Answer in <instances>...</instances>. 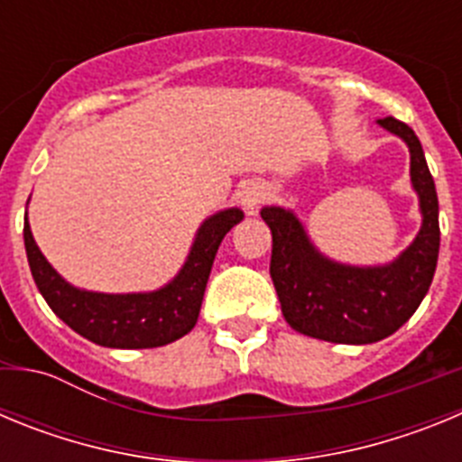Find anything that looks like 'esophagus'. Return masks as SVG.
Segmentation results:
<instances>
[{"label": "esophagus", "instance_id": "obj_1", "mask_svg": "<svg viewBox=\"0 0 462 462\" xmlns=\"http://www.w3.org/2000/svg\"><path fill=\"white\" fill-rule=\"evenodd\" d=\"M266 196H268L266 185H263V182H259V180L245 182V185L240 187V191H238L240 203H243L245 210H250V212H254L256 208L263 203V199H266Z\"/></svg>", "mask_w": 462, "mask_h": 462}]
</instances>
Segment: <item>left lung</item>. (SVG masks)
Here are the masks:
<instances>
[{
    "label": "left lung",
    "instance_id": "8db88e82",
    "mask_svg": "<svg viewBox=\"0 0 462 462\" xmlns=\"http://www.w3.org/2000/svg\"><path fill=\"white\" fill-rule=\"evenodd\" d=\"M379 125L410 145L411 185L419 191L423 226L391 266L354 268L324 259L291 212L263 208L271 226V277L291 328L340 345L383 340L410 319L430 289L439 254V203L423 148L411 126L395 117Z\"/></svg>",
    "mask_w": 462,
    "mask_h": 462
}]
</instances>
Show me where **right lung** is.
<instances>
[{
	"mask_svg": "<svg viewBox=\"0 0 462 462\" xmlns=\"http://www.w3.org/2000/svg\"><path fill=\"white\" fill-rule=\"evenodd\" d=\"M240 219L243 212L238 208L217 212L215 217L206 219L178 277L152 293L113 296L71 287L41 254L27 222L24 250L41 296L46 298V303L64 324L101 346L150 349L169 345L194 328L219 243Z\"/></svg>",
	"mask_w": 462,
	"mask_h": 462,
	"instance_id": "add662e5",
	"label": "right lung"
}]
</instances>
